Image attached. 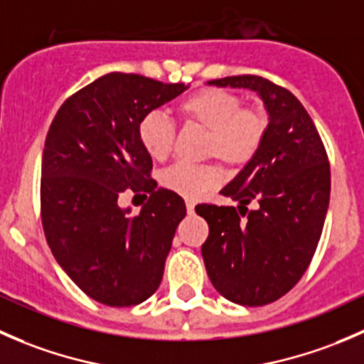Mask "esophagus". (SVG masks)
<instances>
[{
  "instance_id": "1",
  "label": "esophagus",
  "mask_w": 364,
  "mask_h": 364,
  "mask_svg": "<svg viewBox=\"0 0 364 364\" xmlns=\"http://www.w3.org/2000/svg\"><path fill=\"white\" fill-rule=\"evenodd\" d=\"M185 204H186V211H188V213H193V209H196V203H193L192 199H186V200H185Z\"/></svg>"
}]
</instances>
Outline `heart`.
<instances>
[{
    "label": "heart",
    "instance_id": "1",
    "mask_svg": "<svg viewBox=\"0 0 364 364\" xmlns=\"http://www.w3.org/2000/svg\"><path fill=\"white\" fill-rule=\"evenodd\" d=\"M237 95L220 87H204L183 98L176 107L186 124L208 132L204 156L218 159L232 168L245 167L255 159L266 139L269 119L260 107H241ZM139 141L149 156L164 161L174 146V124L161 112H148L137 128ZM161 185L186 199H197L223 181L218 165L176 164L160 178Z\"/></svg>",
    "mask_w": 364,
    "mask_h": 364
}]
</instances>
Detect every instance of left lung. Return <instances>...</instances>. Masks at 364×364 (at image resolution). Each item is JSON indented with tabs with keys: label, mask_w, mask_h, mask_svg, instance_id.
<instances>
[{
	"label": "left lung",
	"mask_w": 364,
	"mask_h": 364,
	"mask_svg": "<svg viewBox=\"0 0 364 364\" xmlns=\"http://www.w3.org/2000/svg\"><path fill=\"white\" fill-rule=\"evenodd\" d=\"M208 84L255 91L269 114L260 151L222 190L240 205L196 208L209 225L203 259L213 287L232 303L262 306L287 294L314 259L331 192L328 153L310 114L285 87L259 75Z\"/></svg>",
	"instance_id": "left-lung-1"
}]
</instances>
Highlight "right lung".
I'll use <instances>...</instances> for the list:
<instances>
[{"instance_id":"right-lung-1","label":"right lung","mask_w":364,"mask_h":364,"mask_svg":"<svg viewBox=\"0 0 364 364\" xmlns=\"http://www.w3.org/2000/svg\"><path fill=\"white\" fill-rule=\"evenodd\" d=\"M188 86L137 73L98 77L65 100L42 155V225L73 284L107 306H132L159 289L185 200L149 178L137 128ZM127 189L151 193L137 217L117 204Z\"/></svg>"}]
</instances>
